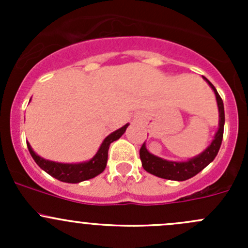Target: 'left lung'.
I'll use <instances>...</instances> for the list:
<instances>
[{
  "instance_id": "left-lung-1",
  "label": "left lung",
  "mask_w": 248,
  "mask_h": 248,
  "mask_svg": "<svg viewBox=\"0 0 248 248\" xmlns=\"http://www.w3.org/2000/svg\"><path fill=\"white\" fill-rule=\"evenodd\" d=\"M202 79L209 84L214 91L215 96H216L217 107H218V129L215 133L214 139H212L211 144L201 152L197 156L192 157V158L187 159V161H169V159L161 158L158 156L152 155L149 150L146 149L145 142L142 144L141 149H140V159H141L142 168L145 169L150 174L155 175V176L162 177V179L167 180H174V181H185L198 172H201L205 167L209 166L215 157L218 154V150L221 147L222 139H223V128H224V107L223 101L219 97L218 92L215 89L214 85L209 81L205 77Z\"/></svg>"
}]
</instances>
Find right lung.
I'll list each match as a JSON object with an SVG mask.
<instances>
[{
	"mask_svg": "<svg viewBox=\"0 0 248 248\" xmlns=\"http://www.w3.org/2000/svg\"><path fill=\"white\" fill-rule=\"evenodd\" d=\"M128 126L129 124H126L121 128L110 133L102 141L98 151L96 152V155L91 159L85 162H79V163H60V162L49 161V159H46L39 156V155H37L29 141H27V147H29V151L31 154L32 158L34 159V162L47 174L62 182L79 184V182L85 181V180L93 179L94 176L104 171L107 167V162H108V151L110 144L115 141V140L121 138L122 134L126 132Z\"/></svg>",
	"mask_w": 248,
	"mask_h": 248,
	"instance_id": "add662e5",
	"label": "right lung"
}]
</instances>
